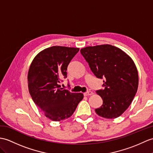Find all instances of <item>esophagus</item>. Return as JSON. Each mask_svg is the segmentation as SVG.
<instances>
[{"label": "esophagus", "mask_w": 153, "mask_h": 153, "mask_svg": "<svg viewBox=\"0 0 153 153\" xmlns=\"http://www.w3.org/2000/svg\"><path fill=\"white\" fill-rule=\"evenodd\" d=\"M83 94L84 96H90V95L93 94V93L92 91H88V92H86V93H85Z\"/></svg>", "instance_id": "34e87169"}]
</instances>
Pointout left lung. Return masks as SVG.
Segmentation results:
<instances>
[{"mask_svg":"<svg viewBox=\"0 0 153 153\" xmlns=\"http://www.w3.org/2000/svg\"><path fill=\"white\" fill-rule=\"evenodd\" d=\"M94 76L103 79L101 89L96 91L103 100L96 113L104 118L119 117L129 107L138 87V73L132 59L111 45L87 47L80 50Z\"/></svg>","mask_w":153,"mask_h":153,"instance_id":"1","label":"left lung"}]
</instances>
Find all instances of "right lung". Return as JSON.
Listing matches in <instances>:
<instances>
[{
  "mask_svg": "<svg viewBox=\"0 0 153 153\" xmlns=\"http://www.w3.org/2000/svg\"><path fill=\"white\" fill-rule=\"evenodd\" d=\"M79 48L53 46L44 49L32 62L28 87L32 98L44 114L53 121L72 116L82 93H72L59 85L67 77V68Z\"/></svg>",
  "mask_w": 153,
  "mask_h": 153,
  "instance_id": "add662e5",
  "label": "right lung"
}]
</instances>
